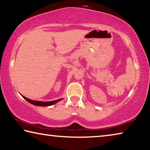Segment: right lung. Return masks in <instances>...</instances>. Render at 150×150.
Returning a JSON list of instances; mask_svg holds the SVG:
<instances>
[{
    "label": "right lung",
    "mask_w": 150,
    "mask_h": 150,
    "mask_svg": "<svg viewBox=\"0 0 150 150\" xmlns=\"http://www.w3.org/2000/svg\"><path fill=\"white\" fill-rule=\"evenodd\" d=\"M23 96V98H24L25 100H26L28 102H29L30 103H31V104H32V105H35V106H47L53 105L56 103H57L58 101L62 100V98H61V99L55 100H54V101H50V102H41V101H36V100H30V99H29V98L25 97V96Z\"/></svg>",
    "instance_id": "right-lung-1"
}]
</instances>
